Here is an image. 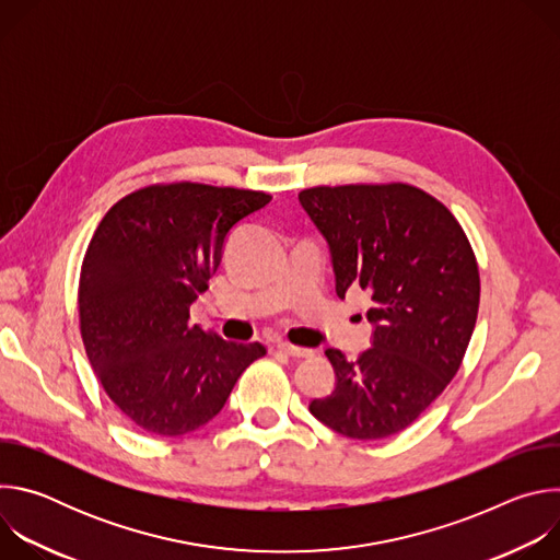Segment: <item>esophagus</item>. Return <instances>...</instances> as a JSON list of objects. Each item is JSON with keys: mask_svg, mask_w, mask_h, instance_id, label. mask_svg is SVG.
Masks as SVG:
<instances>
[{"mask_svg": "<svg viewBox=\"0 0 560 560\" xmlns=\"http://www.w3.org/2000/svg\"><path fill=\"white\" fill-rule=\"evenodd\" d=\"M277 350L285 352L288 357H294V359H307L314 354V350L310 348H301V346H292V343H277Z\"/></svg>", "mask_w": 560, "mask_h": 560, "instance_id": "esophagus-1", "label": "esophagus"}]
</instances>
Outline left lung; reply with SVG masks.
I'll return each instance as SVG.
<instances>
[{"label": "left lung", "mask_w": 560, "mask_h": 560, "mask_svg": "<svg viewBox=\"0 0 560 560\" xmlns=\"http://www.w3.org/2000/svg\"><path fill=\"white\" fill-rule=\"evenodd\" d=\"M299 203L326 238L337 294L372 296V348L357 361L326 350L335 389L310 412L350 439L392 436L460 368L481 296L474 253L452 212L408 184L318 186L301 190Z\"/></svg>", "instance_id": "8db88e82"}]
</instances>
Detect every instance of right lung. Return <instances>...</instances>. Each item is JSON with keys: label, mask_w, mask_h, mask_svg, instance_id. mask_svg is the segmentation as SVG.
<instances>
[{"label": "right lung", "mask_w": 560, "mask_h": 560, "mask_svg": "<svg viewBox=\"0 0 560 560\" xmlns=\"http://www.w3.org/2000/svg\"><path fill=\"white\" fill-rule=\"evenodd\" d=\"M270 195L203 184L148 186L97 225L79 279V322L110 401L143 432L182 436L212 421L261 343L190 326L230 230Z\"/></svg>", "instance_id": "obj_1"}]
</instances>
